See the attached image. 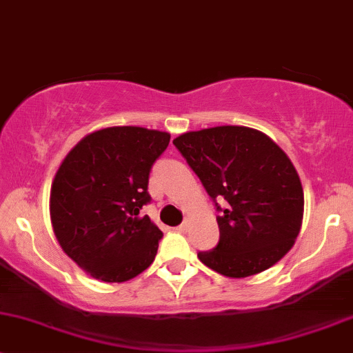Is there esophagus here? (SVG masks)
I'll list each match as a JSON object with an SVG mask.
<instances>
[{
    "mask_svg": "<svg viewBox=\"0 0 353 353\" xmlns=\"http://www.w3.org/2000/svg\"><path fill=\"white\" fill-rule=\"evenodd\" d=\"M188 226H190V223H188V219H185L183 223H181L180 226L176 228V231H178V232H187V231H188Z\"/></svg>",
    "mask_w": 353,
    "mask_h": 353,
    "instance_id": "obj_1",
    "label": "esophagus"
}]
</instances>
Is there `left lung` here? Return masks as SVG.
<instances>
[{"label":"left lung","mask_w":353,"mask_h":353,"mask_svg":"<svg viewBox=\"0 0 353 353\" xmlns=\"http://www.w3.org/2000/svg\"><path fill=\"white\" fill-rule=\"evenodd\" d=\"M212 199L219 243L199 252L203 265L226 277L260 274L292 248L304 192L287 154L263 132L221 125L173 141Z\"/></svg>","instance_id":"1"}]
</instances>
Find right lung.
Returning a JSON list of instances; mask_svg holds the SVG:
<instances>
[{
	"mask_svg": "<svg viewBox=\"0 0 353 353\" xmlns=\"http://www.w3.org/2000/svg\"><path fill=\"white\" fill-rule=\"evenodd\" d=\"M168 144V132L108 127L79 141L57 170L54 232L64 253L98 281L125 282L154 260L163 232L141 209L151 202V168Z\"/></svg>",
	"mask_w": 353,
	"mask_h": 353,
	"instance_id": "1",
	"label": "right lung"
}]
</instances>
